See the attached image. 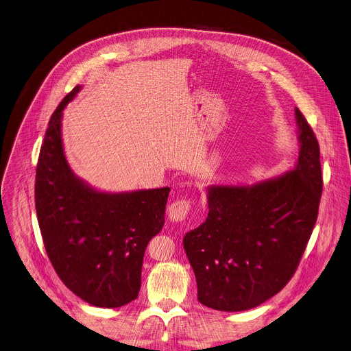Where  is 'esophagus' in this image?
Returning a JSON list of instances; mask_svg holds the SVG:
<instances>
[{
  "mask_svg": "<svg viewBox=\"0 0 351 351\" xmlns=\"http://www.w3.org/2000/svg\"><path fill=\"white\" fill-rule=\"evenodd\" d=\"M190 210V203L187 200L173 202L168 208V218L171 222H183Z\"/></svg>",
  "mask_w": 351,
  "mask_h": 351,
  "instance_id": "34e87169",
  "label": "esophagus"
}]
</instances>
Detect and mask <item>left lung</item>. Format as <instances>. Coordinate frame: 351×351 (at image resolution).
Returning a JSON list of instances; mask_svg holds the SVG:
<instances>
[{
  "instance_id": "1",
  "label": "left lung",
  "mask_w": 351,
  "mask_h": 351,
  "mask_svg": "<svg viewBox=\"0 0 351 351\" xmlns=\"http://www.w3.org/2000/svg\"><path fill=\"white\" fill-rule=\"evenodd\" d=\"M295 123L294 167L253 184H210L206 221L183 237L197 300L208 308L259 306L295 273L322 196L319 144L298 108Z\"/></svg>"
}]
</instances>
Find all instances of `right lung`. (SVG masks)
<instances>
[{
    "label": "right lung",
    "instance_id": "right-lung-1",
    "mask_svg": "<svg viewBox=\"0 0 351 351\" xmlns=\"http://www.w3.org/2000/svg\"><path fill=\"white\" fill-rule=\"evenodd\" d=\"M77 85L57 106L40 148L35 202L47 256L85 302L119 308L138 297L148 242L161 232L171 189L104 192L78 178L62 145L61 120Z\"/></svg>",
    "mask_w": 351,
    "mask_h": 351
}]
</instances>
